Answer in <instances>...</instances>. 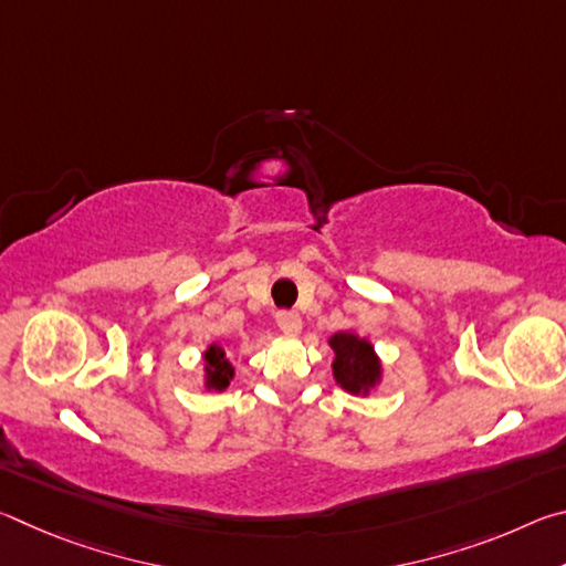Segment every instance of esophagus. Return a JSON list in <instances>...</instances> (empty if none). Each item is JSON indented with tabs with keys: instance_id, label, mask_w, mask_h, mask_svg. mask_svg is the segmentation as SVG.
<instances>
[{
	"instance_id": "34e87169",
	"label": "esophagus",
	"mask_w": 566,
	"mask_h": 566,
	"mask_svg": "<svg viewBox=\"0 0 566 566\" xmlns=\"http://www.w3.org/2000/svg\"><path fill=\"white\" fill-rule=\"evenodd\" d=\"M276 327H280L284 334H300L302 317L296 312L282 310V312H276Z\"/></svg>"
}]
</instances>
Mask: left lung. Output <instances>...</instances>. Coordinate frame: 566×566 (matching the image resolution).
Instances as JSON below:
<instances>
[{
	"mask_svg": "<svg viewBox=\"0 0 566 566\" xmlns=\"http://www.w3.org/2000/svg\"><path fill=\"white\" fill-rule=\"evenodd\" d=\"M329 344L334 349V379L344 389L352 391V395H359V391H367L375 385L379 379V359L369 342L354 337V334L339 332L334 334Z\"/></svg>",
	"mask_w": 566,
	"mask_h": 566,
	"instance_id": "1",
	"label": "left lung"
}]
</instances>
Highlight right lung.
<instances>
[{
	"instance_id": "obj_1",
	"label": "right lung",
	"mask_w": 566,
	"mask_h": 566,
	"mask_svg": "<svg viewBox=\"0 0 566 566\" xmlns=\"http://www.w3.org/2000/svg\"><path fill=\"white\" fill-rule=\"evenodd\" d=\"M205 359H207V387L227 389L234 369H232V364L224 359V352L219 347H209Z\"/></svg>"
}]
</instances>
